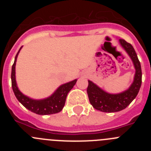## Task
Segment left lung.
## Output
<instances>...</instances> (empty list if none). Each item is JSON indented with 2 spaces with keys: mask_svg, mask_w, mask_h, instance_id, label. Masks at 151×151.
<instances>
[{
  "mask_svg": "<svg viewBox=\"0 0 151 151\" xmlns=\"http://www.w3.org/2000/svg\"><path fill=\"white\" fill-rule=\"evenodd\" d=\"M119 43L129 56L134 65L135 73L134 80L129 88L118 94H110L97 86L94 82L88 80L87 88L88 96L91 104L94 109L104 113H114L124 110L130 104L138 94L141 85V63L134 47L125 40L119 39Z\"/></svg>",
  "mask_w": 151,
  "mask_h": 151,
  "instance_id": "obj_1",
  "label": "left lung"
}]
</instances>
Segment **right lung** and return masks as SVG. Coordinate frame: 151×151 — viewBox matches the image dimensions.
Returning a JSON list of instances; mask_svg holds the SVG:
<instances>
[{
    "label": "right lung",
    "mask_w": 151,
    "mask_h": 151,
    "mask_svg": "<svg viewBox=\"0 0 151 151\" xmlns=\"http://www.w3.org/2000/svg\"><path fill=\"white\" fill-rule=\"evenodd\" d=\"M22 47H21L16 55L14 63L12 66V88L16 97L26 109L38 115H50V114L59 113L63 110L66 102V96L69 91L76 85L77 79L63 84L57 88V90L51 95L44 99H33L25 95L19 89L16 80V63H17V57Z\"/></svg>",
    "instance_id": "right-lung-1"
}]
</instances>
